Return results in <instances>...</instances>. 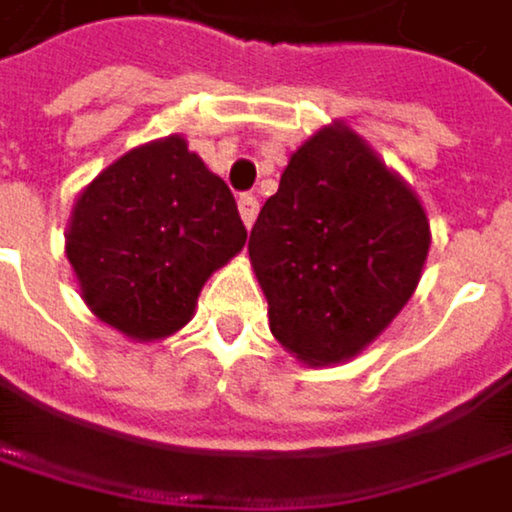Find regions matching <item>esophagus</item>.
<instances>
[{
  "instance_id": "1",
  "label": "esophagus",
  "mask_w": 512,
  "mask_h": 512,
  "mask_svg": "<svg viewBox=\"0 0 512 512\" xmlns=\"http://www.w3.org/2000/svg\"><path fill=\"white\" fill-rule=\"evenodd\" d=\"M238 211H241L244 226L250 229V226L256 223V214H259V202H256V196H241V199H238Z\"/></svg>"
}]
</instances>
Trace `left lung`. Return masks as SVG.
<instances>
[{
	"label": "left lung",
	"mask_w": 512,
	"mask_h": 512,
	"mask_svg": "<svg viewBox=\"0 0 512 512\" xmlns=\"http://www.w3.org/2000/svg\"><path fill=\"white\" fill-rule=\"evenodd\" d=\"M428 247L413 186L335 120L289 156L247 253L271 335L301 365L326 368L389 329L419 286Z\"/></svg>",
	"instance_id": "left-lung-1"
}]
</instances>
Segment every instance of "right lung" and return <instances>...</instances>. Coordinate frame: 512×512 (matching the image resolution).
<instances>
[{
	"label": "right lung",
	"mask_w": 512,
	"mask_h": 512,
	"mask_svg": "<svg viewBox=\"0 0 512 512\" xmlns=\"http://www.w3.org/2000/svg\"><path fill=\"white\" fill-rule=\"evenodd\" d=\"M244 241L223 177L168 135L126 150L81 189L66 256L93 316L150 344L193 319L202 286Z\"/></svg>",
	"instance_id": "right-lung-1"
}]
</instances>
